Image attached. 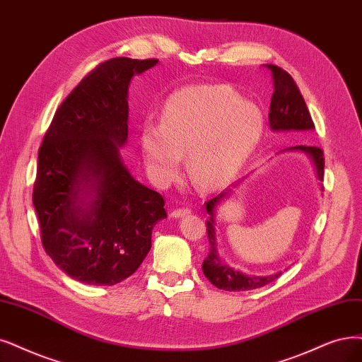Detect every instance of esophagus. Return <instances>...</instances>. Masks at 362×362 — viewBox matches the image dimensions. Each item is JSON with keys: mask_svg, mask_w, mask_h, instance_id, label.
I'll return each mask as SVG.
<instances>
[{"mask_svg": "<svg viewBox=\"0 0 362 362\" xmlns=\"http://www.w3.org/2000/svg\"><path fill=\"white\" fill-rule=\"evenodd\" d=\"M189 213H191L189 209H174V210L170 213V216L174 218V219H177V218H183V216H186V215H189Z\"/></svg>", "mask_w": 362, "mask_h": 362, "instance_id": "1", "label": "esophagus"}]
</instances>
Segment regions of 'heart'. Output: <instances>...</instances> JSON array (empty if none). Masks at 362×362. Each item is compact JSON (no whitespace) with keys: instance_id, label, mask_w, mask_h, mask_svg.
<instances>
[{"instance_id":"obj_1","label":"heart","mask_w":362,"mask_h":362,"mask_svg":"<svg viewBox=\"0 0 362 362\" xmlns=\"http://www.w3.org/2000/svg\"><path fill=\"white\" fill-rule=\"evenodd\" d=\"M265 129L257 104L228 85L199 83L177 89L167 100L159 127L146 124L139 144L147 173L156 185L177 177L180 158L199 191H216L243 168Z\"/></svg>"}]
</instances>
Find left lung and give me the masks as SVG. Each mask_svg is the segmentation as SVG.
Returning <instances> with one entry per match:
<instances>
[{
	"label": "left lung",
	"mask_w": 362,
	"mask_h": 362,
	"mask_svg": "<svg viewBox=\"0 0 362 362\" xmlns=\"http://www.w3.org/2000/svg\"><path fill=\"white\" fill-rule=\"evenodd\" d=\"M267 69H270L272 77H273V86L274 92L272 95L270 103V113H269V122L272 131L280 132V131H312L315 128L313 120L310 117L307 105L304 103V98L293 82V78L277 65L267 64ZM286 151L289 152H301L307 158L312 160L315 174L319 182L324 180V152L322 149L315 146H292L288 147ZM238 183H242L240 180ZM237 183V185H238ZM234 185L233 188H235ZM233 192L231 188L225 189L215 198H211L210 202L206 203V210L209 213L207 221V235L210 242V250L207 258L203 261V273L210 280V282L219 289L223 291H250L262 288L265 285L272 284L276 280L282 272H277L274 274L269 276H255V274H246L238 270H234L233 267L226 264L221 255L216 242V211L218 206L223 202L225 198H228Z\"/></svg>",
	"instance_id": "left-lung-1"
}]
</instances>
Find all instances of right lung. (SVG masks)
Masks as SVG:
<instances>
[{"label":"right lung","mask_w":362,"mask_h":362,"mask_svg":"<svg viewBox=\"0 0 362 362\" xmlns=\"http://www.w3.org/2000/svg\"><path fill=\"white\" fill-rule=\"evenodd\" d=\"M158 59L100 64L64 100L38 151L33 204L47 255L71 279L116 285L141 265L164 198L131 176L128 88Z\"/></svg>","instance_id":"right-lung-1"}]
</instances>
